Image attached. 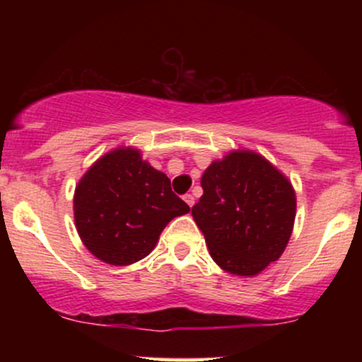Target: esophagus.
<instances>
[{"label": "esophagus", "mask_w": 362, "mask_h": 362, "mask_svg": "<svg viewBox=\"0 0 362 362\" xmlns=\"http://www.w3.org/2000/svg\"><path fill=\"white\" fill-rule=\"evenodd\" d=\"M184 201L187 202V206L192 207V206H194V202H195V199H194V195H192V194H185V195H184Z\"/></svg>", "instance_id": "34e87169"}]
</instances>
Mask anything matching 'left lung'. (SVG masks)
I'll list each match as a JSON object with an SVG mask.
<instances>
[{
    "instance_id": "1",
    "label": "left lung",
    "mask_w": 362,
    "mask_h": 362,
    "mask_svg": "<svg viewBox=\"0 0 362 362\" xmlns=\"http://www.w3.org/2000/svg\"><path fill=\"white\" fill-rule=\"evenodd\" d=\"M192 207L216 264L236 276H255L284 252L296 216L288 178L265 158L233 151L214 161Z\"/></svg>"
}]
</instances>
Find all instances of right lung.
<instances>
[{
  "label": "right lung",
  "instance_id": "1",
  "mask_svg": "<svg viewBox=\"0 0 362 362\" xmlns=\"http://www.w3.org/2000/svg\"><path fill=\"white\" fill-rule=\"evenodd\" d=\"M189 211L170 178L131 148L100 158L74 192L78 235L97 259L112 265L144 259L163 228Z\"/></svg>",
  "mask_w": 362,
  "mask_h": 362
}]
</instances>
